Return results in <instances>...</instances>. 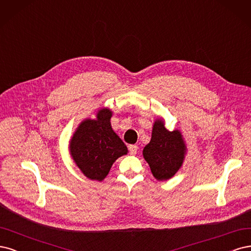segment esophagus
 <instances>
[{"mask_svg": "<svg viewBox=\"0 0 251 251\" xmlns=\"http://www.w3.org/2000/svg\"><path fill=\"white\" fill-rule=\"evenodd\" d=\"M137 147L136 145H129V147H128V149H129V153H130L131 155H135L136 154V152H137Z\"/></svg>", "mask_w": 251, "mask_h": 251, "instance_id": "1", "label": "esophagus"}]
</instances>
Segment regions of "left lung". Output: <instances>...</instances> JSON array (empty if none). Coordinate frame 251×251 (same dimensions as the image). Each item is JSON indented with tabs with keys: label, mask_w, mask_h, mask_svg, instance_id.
I'll return each instance as SVG.
<instances>
[{
	"label": "left lung",
	"mask_w": 251,
	"mask_h": 251,
	"mask_svg": "<svg viewBox=\"0 0 251 251\" xmlns=\"http://www.w3.org/2000/svg\"><path fill=\"white\" fill-rule=\"evenodd\" d=\"M184 141L179 130L169 131L165 121L158 119L152 129L151 141L143 150L153 176L157 180H168L181 167L185 154Z\"/></svg>",
	"instance_id": "8db88e82"
}]
</instances>
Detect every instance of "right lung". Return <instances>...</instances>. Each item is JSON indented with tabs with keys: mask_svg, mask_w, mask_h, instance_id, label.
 <instances>
[{
	"mask_svg": "<svg viewBox=\"0 0 251 251\" xmlns=\"http://www.w3.org/2000/svg\"><path fill=\"white\" fill-rule=\"evenodd\" d=\"M108 108L98 110L96 119L80 123L70 142L71 156L81 172L93 180L102 181L112 164L127 154V147L112 130Z\"/></svg>",
	"mask_w": 251,
	"mask_h": 251,
	"instance_id": "1",
	"label": "right lung"
}]
</instances>
